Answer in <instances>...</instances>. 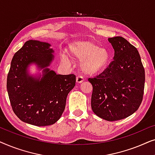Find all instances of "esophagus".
<instances>
[{
	"label": "esophagus",
	"instance_id": "esophagus-1",
	"mask_svg": "<svg viewBox=\"0 0 155 155\" xmlns=\"http://www.w3.org/2000/svg\"><path fill=\"white\" fill-rule=\"evenodd\" d=\"M83 81H84L83 77H82L81 75L77 76V78H76V82H77V83H82Z\"/></svg>",
	"mask_w": 155,
	"mask_h": 155
}]
</instances>
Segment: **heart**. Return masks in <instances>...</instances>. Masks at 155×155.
I'll list each match as a JSON object with an SVG mask.
<instances>
[{
	"label": "heart",
	"instance_id": "1",
	"mask_svg": "<svg viewBox=\"0 0 155 155\" xmlns=\"http://www.w3.org/2000/svg\"><path fill=\"white\" fill-rule=\"evenodd\" d=\"M68 53L72 58L81 60L80 68L87 75H94L102 72L109 64L111 56L104 48H100L90 41H76L71 43ZM62 60L65 63L71 62L67 55L63 54Z\"/></svg>",
	"mask_w": 155,
	"mask_h": 155
}]
</instances>
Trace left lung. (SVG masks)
<instances>
[{
    "mask_svg": "<svg viewBox=\"0 0 155 155\" xmlns=\"http://www.w3.org/2000/svg\"><path fill=\"white\" fill-rule=\"evenodd\" d=\"M114 61L94 78H89L93 91L91 107L103 119L114 121L132 115L143 98L145 69L137 48L121 37L109 38Z\"/></svg>",
    "mask_w": 155,
    "mask_h": 155,
    "instance_id": "obj_1",
    "label": "left lung"
}]
</instances>
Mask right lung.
Returning a JSON list of instances; mask_svg holds the SVG:
<instances>
[{"mask_svg":"<svg viewBox=\"0 0 155 155\" xmlns=\"http://www.w3.org/2000/svg\"><path fill=\"white\" fill-rule=\"evenodd\" d=\"M46 42L26 41L15 54L7 78V90L12 109L23 122L37 126L56 123L64 111L68 93L75 85L74 74L57 75L47 66L54 50ZM35 63L43 70L41 79L29 75L27 68Z\"/></svg>","mask_w":155,"mask_h":155,"instance_id":"obj_1","label":"right lung"}]
</instances>
